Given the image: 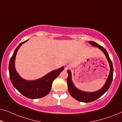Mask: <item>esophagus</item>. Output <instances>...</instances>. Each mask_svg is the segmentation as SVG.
Here are the masks:
<instances>
[{"label":"esophagus","instance_id":"34e87169","mask_svg":"<svg viewBox=\"0 0 122 122\" xmlns=\"http://www.w3.org/2000/svg\"><path fill=\"white\" fill-rule=\"evenodd\" d=\"M69 68H70L69 65L66 64V65H65V66H64V69L66 70H66H68V69H69Z\"/></svg>","mask_w":122,"mask_h":122}]
</instances>
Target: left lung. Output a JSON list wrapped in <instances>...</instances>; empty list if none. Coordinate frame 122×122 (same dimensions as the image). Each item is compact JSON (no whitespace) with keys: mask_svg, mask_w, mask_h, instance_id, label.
<instances>
[{"mask_svg":"<svg viewBox=\"0 0 122 122\" xmlns=\"http://www.w3.org/2000/svg\"><path fill=\"white\" fill-rule=\"evenodd\" d=\"M89 43L93 46L98 47L104 53L107 59L108 60V62H109L110 66V71L106 83H105L104 86L101 89H99L98 91L94 92H86L81 91V90L78 89L74 86L72 81H71V71L69 70L67 71L68 73V76L67 78L68 89L70 94L71 95V96L73 98H74V99L77 100V101L84 103L92 102L96 101V100L101 97V96H102L108 91L109 86H111L112 81L113 80V64L106 50L103 46H100V45L94 42V41H89Z\"/></svg>","mask_w":122,"mask_h":122,"instance_id":"obj_1","label":"left lung"}]
</instances>
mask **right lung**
I'll use <instances>...</instances> for the list:
<instances>
[{"label": "right lung", "mask_w": 122, "mask_h": 122, "mask_svg": "<svg viewBox=\"0 0 122 122\" xmlns=\"http://www.w3.org/2000/svg\"><path fill=\"white\" fill-rule=\"evenodd\" d=\"M28 41V39L20 43L10 59L9 64L10 79L14 87L21 94L30 99H38L44 97L49 94L53 81L63 71L64 67L63 66L51 71L43 77L35 81H26L23 79L16 72L15 68V60L19 48Z\"/></svg>", "instance_id": "obj_1"}]
</instances>
